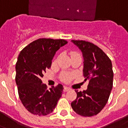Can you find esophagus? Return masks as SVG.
I'll return each instance as SVG.
<instances>
[{"mask_svg": "<svg viewBox=\"0 0 128 128\" xmlns=\"http://www.w3.org/2000/svg\"><path fill=\"white\" fill-rule=\"evenodd\" d=\"M70 88H68V87H66V86H64V92H67L68 91V90H70Z\"/></svg>", "mask_w": 128, "mask_h": 128, "instance_id": "34e87169", "label": "esophagus"}]
</instances>
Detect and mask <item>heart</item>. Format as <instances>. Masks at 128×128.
I'll return each instance as SVG.
<instances>
[{
  "label": "heart",
  "mask_w": 128,
  "mask_h": 128,
  "mask_svg": "<svg viewBox=\"0 0 128 128\" xmlns=\"http://www.w3.org/2000/svg\"><path fill=\"white\" fill-rule=\"evenodd\" d=\"M70 56H75V55H77V54H78L77 52H75V51H72V52H70ZM71 78H72V75H70V74H67V73H66V74H64L63 75V76H62V80L64 81V82H69L70 80H71Z\"/></svg>",
  "instance_id": "heart-1"
}]
</instances>
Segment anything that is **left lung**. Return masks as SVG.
Masks as SVG:
<instances>
[{
    "label": "left lung",
    "mask_w": 128,
    "mask_h": 128,
    "mask_svg": "<svg viewBox=\"0 0 128 128\" xmlns=\"http://www.w3.org/2000/svg\"><path fill=\"white\" fill-rule=\"evenodd\" d=\"M82 52L83 74L89 80L86 90H75L77 98L71 103L75 112L84 116L96 115L104 108L113 86L112 62L97 46L84 40H71Z\"/></svg>",
    "instance_id": "left-lung-1"
}]
</instances>
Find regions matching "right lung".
Returning <instances> with one entry per match:
<instances>
[{
  "instance_id": "right-lung-1",
  "label": "right lung",
  "mask_w": 128,
  "mask_h": 128,
  "mask_svg": "<svg viewBox=\"0 0 128 128\" xmlns=\"http://www.w3.org/2000/svg\"><path fill=\"white\" fill-rule=\"evenodd\" d=\"M64 40L40 38L21 50L16 64V82L21 102L34 114L45 116L52 112L63 91L58 84L48 90L41 78L50 68L56 51L67 44Z\"/></svg>"
}]
</instances>
